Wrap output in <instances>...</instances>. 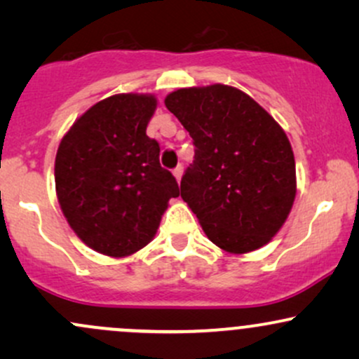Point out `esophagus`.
Here are the masks:
<instances>
[{"label":"esophagus","mask_w":359,"mask_h":359,"mask_svg":"<svg viewBox=\"0 0 359 359\" xmlns=\"http://www.w3.org/2000/svg\"><path fill=\"white\" fill-rule=\"evenodd\" d=\"M182 174H184V168H182V165H179L174 170V177L177 179V182H180V179H182Z\"/></svg>","instance_id":"esophagus-1"}]
</instances>
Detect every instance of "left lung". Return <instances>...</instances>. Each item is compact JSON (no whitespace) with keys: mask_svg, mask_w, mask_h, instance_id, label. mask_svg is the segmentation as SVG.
Returning <instances> with one entry per match:
<instances>
[{"mask_svg":"<svg viewBox=\"0 0 359 359\" xmlns=\"http://www.w3.org/2000/svg\"><path fill=\"white\" fill-rule=\"evenodd\" d=\"M165 106L196 145L180 196L205 236L233 255L270 243L297 194L283 128L253 97L226 84L177 89L167 94Z\"/></svg>","mask_w":359,"mask_h":359,"instance_id":"1","label":"left lung"}]
</instances>
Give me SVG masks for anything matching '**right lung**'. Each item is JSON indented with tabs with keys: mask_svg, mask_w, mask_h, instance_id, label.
<instances>
[{
	"mask_svg": "<svg viewBox=\"0 0 359 359\" xmlns=\"http://www.w3.org/2000/svg\"><path fill=\"white\" fill-rule=\"evenodd\" d=\"M154 94L123 93L81 114L60 140L55 192L77 238L97 253L125 258L155 238L175 177L160 167V147L147 137Z\"/></svg>",
	"mask_w": 359,
	"mask_h": 359,
	"instance_id": "obj_1",
	"label": "right lung"
}]
</instances>
